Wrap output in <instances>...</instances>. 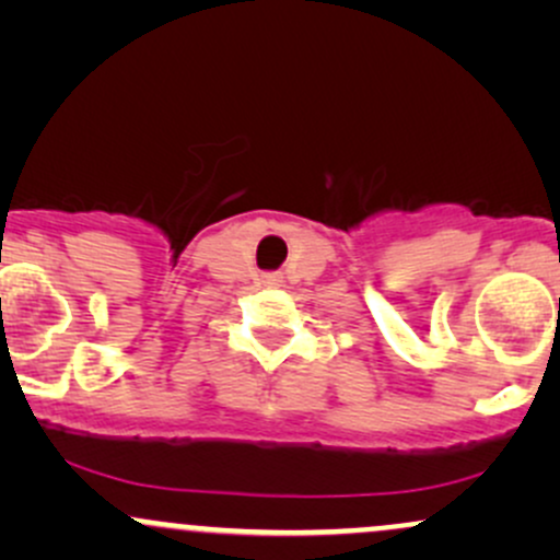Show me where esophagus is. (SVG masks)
I'll list each match as a JSON object with an SVG mask.
<instances>
[{"label":"esophagus","instance_id":"34e87169","mask_svg":"<svg viewBox=\"0 0 560 560\" xmlns=\"http://www.w3.org/2000/svg\"><path fill=\"white\" fill-rule=\"evenodd\" d=\"M266 281H268V284H276V281H279V276H268Z\"/></svg>","mask_w":560,"mask_h":560}]
</instances>
